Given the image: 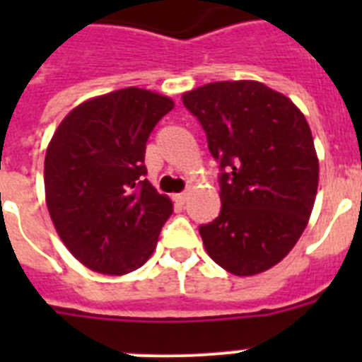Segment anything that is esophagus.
I'll list each match as a JSON object with an SVG mask.
<instances>
[{
	"mask_svg": "<svg viewBox=\"0 0 362 362\" xmlns=\"http://www.w3.org/2000/svg\"><path fill=\"white\" fill-rule=\"evenodd\" d=\"M187 197H188V194H187V192H181V194H175V196H174V199H175V203H179V204H185V201H187Z\"/></svg>",
	"mask_w": 362,
	"mask_h": 362,
	"instance_id": "1",
	"label": "esophagus"
}]
</instances>
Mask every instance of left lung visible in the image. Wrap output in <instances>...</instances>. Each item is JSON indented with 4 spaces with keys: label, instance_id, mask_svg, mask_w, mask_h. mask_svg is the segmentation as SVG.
<instances>
[{
    "label": "left lung",
    "instance_id": "left-lung-1",
    "mask_svg": "<svg viewBox=\"0 0 362 362\" xmlns=\"http://www.w3.org/2000/svg\"><path fill=\"white\" fill-rule=\"evenodd\" d=\"M219 163L221 212L199 233L233 276L277 264L306 228L319 163L305 116L257 81H217L183 95Z\"/></svg>",
    "mask_w": 362,
    "mask_h": 362
}]
</instances>
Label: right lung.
I'll list each match as a JSON object with an SVG mask.
<instances>
[{
	"label": "right lung",
	"instance_id": "obj_1",
	"mask_svg": "<svg viewBox=\"0 0 362 362\" xmlns=\"http://www.w3.org/2000/svg\"><path fill=\"white\" fill-rule=\"evenodd\" d=\"M170 98L123 88L74 108L45 156V194L65 246L86 268L123 276L146 263L172 216L148 183L146 141Z\"/></svg>",
	"mask_w": 362,
	"mask_h": 362
}]
</instances>
